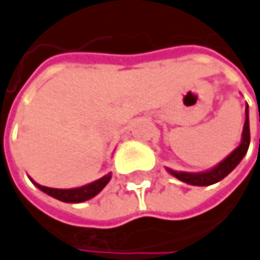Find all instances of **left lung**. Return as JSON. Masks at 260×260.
<instances>
[{
	"instance_id": "8db88e82",
	"label": "left lung",
	"mask_w": 260,
	"mask_h": 260,
	"mask_svg": "<svg viewBox=\"0 0 260 260\" xmlns=\"http://www.w3.org/2000/svg\"><path fill=\"white\" fill-rule=\"evenodd\" d=\"M248 144H250V125H248V111L246 110V122H244V129H243V140L241 144L229 154L224 160H222L217 167H214L213 170L207 171V173H200V174H192V173H178L168 170L174 177L178 180L187 183V184H193V186H210L214 184L217 181H220L224 178L244 157V154L247 153Z\"/></svg>"
}]
</instances>
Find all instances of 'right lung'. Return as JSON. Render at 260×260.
Listing matches in <instances>:
<instances>
[{"mask_svg": "<svg viewBox=\"0 0 260 260\" xmlns=\"http://www.w3.org/2000/svg\"><path fill=\"white\" fill-rule=\"evenodd\" d=\"M111 174H107L103 178L90 183V184H86L82 187H76V189H53V187H46V186H41V184H37L36 186L43 190L44 193L56 198V200L63 201V202H83V201L90 200L93 198L95 195H98L104 187L106 184L110 181Z\"/></svg>", "mask_w": 260, "mask_h": 260, "instance_id": "obj_1", "label": "right lung"}]
</instances>
